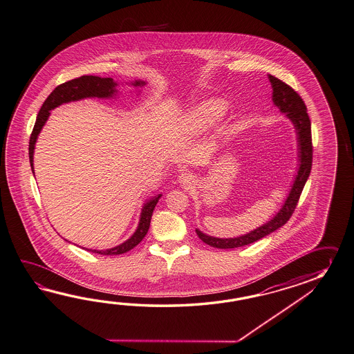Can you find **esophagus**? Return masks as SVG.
I'll list each match as a JSON object with an SVG mask.
<instances>
[{"mask_svg": "<svg viewBox=\"0 0 354 354\" xmlns=\"http://www.w3.org/2000/svg\"><path fill=\"white\" fill-rule=\"evenodd\" d=\"M192 176L189 174V173H181L180 176H178V182H180V185L183 186V187H189V185L192 183Z\"/></svg>", "mask_w": 354, "mask_h": 354, "instance_id": "esophagus-1", "label": "esophagus"}]
</instances>
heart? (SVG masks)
I'll return each instance as SVG.
<instances>
[{
	"label": "heart",
	"mask_w": 354,
	"mask_h": 354,
	"mask_svg": "<svg viewBox=\"0 0 354 354\" xmlns=\"http://www.w3.org/2000/svg\"><path fill=\"white\" fill-rule=\"evenodd\" d=\"M227 112V104L222 99H207L200 106L194 108L185 118V124L194 133L210 130L213 126L222 121Z\"/></svg>",
	"instance_id": "1"
}]
</instances>
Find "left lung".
Returning a JSON list of instances; mask_svg holds the SVG:
<instances>
[{"instance_id":"obj_1","label":"left lung","mask_w":354,"mask_h":354,"mask_svg":"<svg viewBox=\"0 0 354 354\" xmlns=\"http://www.w3.org/2000/svg\"><path fill=\"white\" fill-rule=\"evenodd\" d=\"M269 80L272 88V102L280 112L284 113L290 122L295 126L297 132V147H298V169L296 178L292 185V189L288 194L284 204L280 207L279 212L274 215L269 222L257 227L256 230L248 232L234 239H218L213 236H207L196 228L198 239L205 242L209 246L215 248H236L254 243L265 236L284 225L292 216L296 209L297 203L302 194L304 185L311 172L313 167V138H311V121L307 115V108L302 98L297 91H293L286 82H281L278 77L269 75Z\"/></svg>"}]
</instances>
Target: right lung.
I'll list each match as a JSON object with an SVG mask.
<instances>
[{
	"label": "right lung",
	"instance_id": "add662e5",
	"mask_svg": "<svg viewBox=\"0 0 354 354\" xmlns=\"http://www.w3.org/2000/svg\"><path fill=\"white\" fill-rule=\"evenodd\" d=\"M145 84L147 82H141V80H135L132 82L133 86H144ZM115 86H117V82H113L112 77H99V76H93V75H85L82 77H77L74 80L58 85L57 88L50 93L48 98L44 100L41 111L37 115V121L34 124L33 132L30 135V141H29V160H30V167H32L33 173V154L35 142H37L38 135L43 129V126L50 117V111L64 104V103L75 102V100H80V99L112 98L117 93ZM160 198H162V194L151 196L144 203L142 209H141L139 225L133 232L131 237L126 239L124 243L108 248V250H89V251H93L99 255H121V254L130 251L133 247L138 246L148 233L151 215H153L154 207Z\"/></svg>",
	"mask_w": 354,
	"mask_h": 354
}]
</instances>
